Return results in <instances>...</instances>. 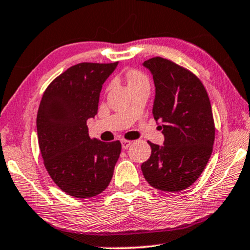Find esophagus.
<instances>
[{"label": "esophagus", "mask_w": 250, "mask_h": 250, "mask_svg": "<svg viewBox=\"0 0 250 250\" xmlns=\"http://www.w3.org/2000/svg\"><path fill=\"white\" fill-rule=\"evenodd\" d=\"M121 142H122V146H123V149H124V150H125V149H127L128 146H131V143H132L131 141H128V140H122Z\"/></svg>", "instance_id": "esophagus-1"}]
</instances>
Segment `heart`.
Returning <instances> with one entry per match:
<instances>
[{"label": "heart", "instance_id": "obj_1", "mask_svg": "<svg viewBox=\"0 0 250 250\" xmlns=\"http://www.w3.org/2000/svg\"><path fill=\"white\" fill-rule=\"evenodd\" d=\"M128 81L129 84L132 83H138V82H142V81H146L145 75H142L140 71L138 70H131L128 73Z\"/></svg>", "mask_w": 250, "mask_h": 250}]
</instances>
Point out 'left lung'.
I'll list each match as a JSON object with an SVG mask.
<instances>
[{
	"mask_svg": "<svg viewBox=\"0 0 250 250\" xmlns=\"http://www.w3.org/2000/svg\"><path fill=\"white\" fill-rule=\"evenodd\" d=\"M142 64L152 75V115L165 138L163 146L148 141L151 156L141 165L143 176L156 189L179 192L196 182L213 151L209 98L199 78L173 61L156 57Z\"/></svg>",
	"mask_w": 250,
	"mask_h": 250,
	"instance_id": "8db88e82",
	"label": "left lung"
}]
</instances>
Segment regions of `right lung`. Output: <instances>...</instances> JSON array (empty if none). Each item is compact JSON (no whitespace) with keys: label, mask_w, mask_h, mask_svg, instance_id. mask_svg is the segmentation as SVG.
<instances>
[{"label":"right lung","mask_w":250,"mask_h":250,"mask_svg":"<svg viewBox=\"0 0 250 250\" xmlns=\"http://www.w3.org/2000/svg\"><path fill=\"white\" fill-rule=\"evenodd\" d=\"M117 64H75L47 86L41 100L36 127L44 165L71 197L97 196L114 175L121 142L92 140L86 121L98 114L102 85Z\"/></svg>","instance_id":"1"}]
</instances>
